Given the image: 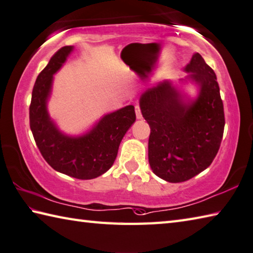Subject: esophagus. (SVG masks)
I'll return each mask as SVG.
<instances>
[{
    "mask_svg": "<svg viewBox=\"0 0 253 253\" xmlns=\"http://www.w3.org/2000/svg\"><path fill=\"white\" fill-rule=\"evenodd\" d=\"M135 113H136V118H137V119H142L141 109H140L139 106H135Z\"/></svg>",
    "mask_w": 253,
    "mask_h": 253,
    "instance_id": "1",
    "label": "esophagus"
}]
</instances>
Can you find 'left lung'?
Wrapping results in <instances>:
<instances>
[{
    "label": "left lung",
    "mask_w": 253,
    "mask_h": 253,
    "mask_svg": "<svg viewBox=\"0 0 253 253\" xmlns=\"http://www.w3.org/2000/svg\"><path fill=\"white\" fill-rule=\"evenodd\" d=\"M201 84L196 101L184 104L164 82L142 94L140 107L149 123V163L153 173L169 183L193 178L215 159L223 135L225 113L215 71L196 52L186 66Z\"/></svg>",
    "instance_id": "left-lung-1"
}]
</instances>
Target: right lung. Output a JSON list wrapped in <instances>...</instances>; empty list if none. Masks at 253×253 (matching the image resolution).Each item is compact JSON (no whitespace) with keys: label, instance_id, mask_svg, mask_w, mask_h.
<instances>
[{"label":"right lung","instance_id":"obj_1","mask_svg":"<svg viewBox=\"0 0 253 253\" xmlns=\"http://www.w3.org/2000/svg\"><path fill=\"white\" fill-rule=\"evenodd\" d=\"M71 50V46L61 47L37 76L30 106V126L38 150L52 169L78 179H92L113 165L119 145L136 117L134 107L127 106L108 114L82 137H68L57 130L47 113L46 101L52 75Z\"/></svg>","mask_w":253,"mask_h":253}]
</instances>
